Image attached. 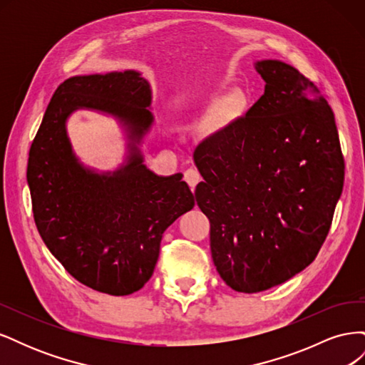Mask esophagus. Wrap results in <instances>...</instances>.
<instances>
[{
  "label": "esophagus",
  "mask_w": 365,
  "mask_h": 365,
  "mask_svg": "<svg viewBox=\"0 0 365 365\" xmlns=\"http://www.w3.org/2000/svg\"><path fill=\"white\" fill-rule=\"evenodd\" d=\"M184 180H185L187 184L190 185V189H192V192H193L196 184L201 181V175H200V172H197L196 169H187V170L184 172Z\"/></svg>",
  "instance_id": "obj_1"
}]
</instances>
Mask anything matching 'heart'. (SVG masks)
<instances>
[{"instance_id":"1","label":"heart","mask_w":365,"mask_h":365,"mask_svg":"<svg viewBox=\"0 0 365 365\" xmlns=\"http://www.w3.org/2000/svg\"><path fill=\"white\" fill-rule=\"evenodd\" d=\"M240 105H242V96L239 93H233L224 97L216 106V113H215L216 123H224L225 120H228L237 111Z\"/></svg>"}]
</instances>
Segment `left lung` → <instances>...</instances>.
Wrapping results in <instances>:
<instances>
[{"mask_svg": "<svg viewBox=\"0 0 365 365\" xmlns=\"http://www.w3.org/2000/svg\"><path fill=\"white\" fill-rule=\"evenodd\" d=\"M256 70L263 96L193 153L215 267L245 294L314 262L344 184L334 111L314 82L282 61H259Z\"/></svg>", "mask_w": 365, "mask_h": 365, "instance_id": "8db88e82", "label": "left lung"}]
</instances>
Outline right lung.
<instances>
[{"mask_svg":"<svg viewBox=\"0 0 365 365\" xmlns=\"http://www.w3.org/2000/svg\"><path fill=\"white\" fill-rule=\"evenodd\" d=\"M150 86L138 71L74 76L54 91L27 164L33 217L50 252L94 291L129 295L152 277L163 233L193 208L182 175L158 176L143 164L138 143L149 130ZM94 108L128 130L130 155L115 173L97 174L75 158L68 115Z\"/></svg>","mask_w":365,"mask_h":365,"instance_id":"add662e5","label":"right lung"}]
</instances>
